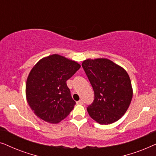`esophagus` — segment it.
Segmentation results:
<instances>
[{"label":"esophagus","mask_w":156,"mask_h":156,"mask_svg":"<svg viewBox=\"0 0 156 156\" xmlns=\"http://www.w3.org/2000/svg\"><path fill=\"white\" fill-rule=\"evenodd\" d=\"M76 104H84V101H83L82 99H81V100H80V101H78L77 102H76Z\"/></svg>","instance_id":"34e87169"}]
</instances>
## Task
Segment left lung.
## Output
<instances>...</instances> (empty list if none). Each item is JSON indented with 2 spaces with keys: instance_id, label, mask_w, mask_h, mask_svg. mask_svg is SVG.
<instances>
[{
  "instance_id": "8db88e82",
  "label": "left lung",
  "mask_w": 156,
  "mask_h": 156,
  "mask_svg": "<svg viewBox=\"0 0 156 156\" xmlns=\"http://www.w3.org/2000/svg\"><path fill=\"white\" fill-rule=\"evenodd\" d=\"M82 65L94 92V99L87 108L89 116L100 124L118 121L133 97L129 74L108 59H89Z\"/></svg>"
}]
</instances>
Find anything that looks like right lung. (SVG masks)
Listing matches in <instances>:
<instances>
[{
    "mask_svg": "<svg viewBox=\"0 0 156 156\" xmlns=\"http://www.w3.org/2000/svg\"><path fill=\"white\" fill-rule=\"evenodd\" d=\"M80 68L76 62L52 55L42 59L32 69L26 82V97L39 118L57 123L69 114L76 102L67 81Z\"/></svg>",
    "mask_w": 156,
    "mask_h": 156,
    "instance_id": "obj_1",
    "label": "right lung"
}]
</instances>
